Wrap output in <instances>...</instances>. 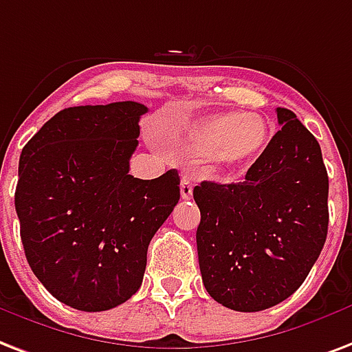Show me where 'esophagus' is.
Returning <instances> with one entry per match:
<instances>
[{
    "mask_svg": "<svg viewBox=\"0 0 352 352\" xmlns=\"http://www.w3.org/2000/svg\"><path fill=\"white\" fill-rule=\"evenodd\" d=\"M181 195L182 199H192V195H194V184H192V181H190L188 177H182Z\"/></svg>",
    "mask_w": 352,
    "mask_h": 352,
    "instance_id": "1",
    "label": "esophagus"
}]
</instances>
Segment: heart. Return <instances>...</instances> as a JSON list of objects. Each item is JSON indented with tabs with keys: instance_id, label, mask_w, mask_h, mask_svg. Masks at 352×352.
<instances>
[{
	"instance_id": "b5f03b06",
	"label": "heart",
	"mask_w": 352,
	"mask_h": 352,
	"mask_svg": "<svg viewBox=\"0 0 352 352\" xmlns=\"http://www.w3.org/2000/svg\"><path fill=\"white\" fill-rule=\"evenodd\" d=\"M272 140V123L254 112H216L190 123L177 144L188 157L218 171L248 170Z\"/></svg>"
}]
</instances>
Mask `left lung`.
Here are the masks:
<instances>
[{"instance_id":"left-lung-1","label":"left lung","mask_w":352,"mask_h":352,"mask_svg":"<svg viewBox=\"0 0 352 352\" xmlns=\"http://www.w3.org/2000/svg\"><path fill=\"white\" fill-rule=\"evenodd\" d=\"M277 118L280 131L243 181L194 188L203 284L214 301L236 312L288 299L327 240L329 175L321 147L294 112L278 107Z\"/></svg>"}]
</instances>
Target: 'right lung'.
Masks as SVG:
<instances>
[{"instance_id": "add662e5", "label": "right lung", "mask_w": 352, "mask_h": 352, "mask_svg": "<svg viewBox=\"0 0 352 352\" xmlns=\"http://www.w3.org/2000/svg\"><path fill=\"white\" fill-rule=\"evenodd\" d=\"M147 107H69L21 149L14 205L27 262L55 299L101 312L142 286L147 248L181 197L179 173L129 175Z\"/></svg>"}]
</instances>
